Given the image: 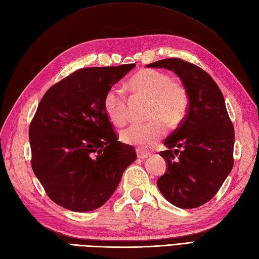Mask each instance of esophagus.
I'll list each match as a JSON object with an SVG mask.
<instances>
[{"mask_svg": "<svg viewBox=\"0 0 259 259\" xmlns=\"http://www.w3.org/2000/svg\"><path fill=\"white\" fill-rule=\"evenodd\" d=\"M137 157H138V159H140V160H144V159L149 158V157H150V154H149V153H147V152L140 151V150H138V151H137Z\"/></svg>", "mask_w": 259, "mask_h": 259, "instance_id": "obj_1", "label": "esophagus"}]
</instances>
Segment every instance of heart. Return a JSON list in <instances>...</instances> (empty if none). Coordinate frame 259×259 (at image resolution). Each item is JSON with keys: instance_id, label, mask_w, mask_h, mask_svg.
<instances>
[{"instance_id": "1", "label": "heart", "mask_w": 259, "mask_h": 259, "mask_svg": "<svg viewBox=\"0 0 259 259\" xmlns=\"http://www.w3.org/2000/svg\"><path fill=\"white\" fill-rule=\"evenodd\" d=\"M128 89L136 97L151 100L148 123H135L124 129L120 138L129 146L151 149L165 135L166 125L177 127L188 110V94L174 82L172 77L154 69L139 71L128 82ZM104 109L108 119L120 127L128 118V101L122 90L110 88L104 97Z\"/></svg>"}]
</instances>
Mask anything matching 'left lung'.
<instances>
[{
    "label": "left lung",
    "mask_w": 259,
    "mask_h": 259,
    "mask_svg": "<svg viewBox=\"0 0 259 259\" xmlns=\"http://www.w3.org/2000/svg\"><path fill=\"white\" fill-rule=\"evenodd\" d=\"M147 67L176 73L190 101L185 118L164 140L167 150L160 152L167 170L158 188L173 205L198 207L218 193L234 164L235 135L223 94L205 70L180 58L161 59Z\"/></svg>",
    "instance_id": "left-lung-1"
}]
</instances>
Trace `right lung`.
<instances>
[{
	"label": "right lung",
	"mask_w": 259,
	"mask_h": 259,
	"mask_svg": "<svg viewBox=\"0 0 259 259\" xmlns=\"http://www.w3.org/2000/svg\"><path fill=\"white\" fill-rule=\"evenodd\" d=\"M135 66L78 69L39 102L28 132L32 169L51 200L69 211L104 205L137 159L104 109L106 93Z\"/></svg>",
	"instance_id": "add662e5"
}]
</instances>
